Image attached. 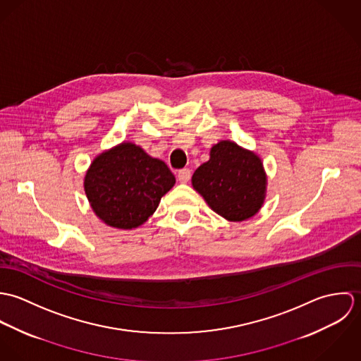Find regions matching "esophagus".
Wrapping results in <instances>:
<instances>
[{"label": "esophagus", "mask_w": 361, "mask_h": 361, "mask_svg": "<svg viewBox=\"0 0 361 361\" xmlns=\"http://www.w3.org/2000/svg\"><path fill=\"white\" fill-rule=\"evenodd\" d=\"M190 178H192V172L189 168H183V169L178 171V180L180 183H188L190 180Z\"/></svg>", "instance_id": "esophagus-1"}]
</instances>
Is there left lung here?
<instances>
[{"label":"left lung","instance_id":"1","mask_svg":"<svg viewBox=\"0 0 361 361\" xmlns=\"http://www.w3.org/2000/svg\"><path fill=\"white\" fill-rule=\"evenodd\" d=\"M193 188L207 204L229 221L253 216L264 203L267 178L257 155L222 140L192 176Z\"/></svg>","mask_w":361,"mask_h":361}]
</instances>
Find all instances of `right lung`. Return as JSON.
I'll return each instance as SVG.
<instances>
[{"label":"right lung","instance_id":"add662e5","mask_svg":"<svg viewBox=\"0 0 361 361\" xmlns=\"http://www.w3.org/2000/svg\"><path fill=\"white\" fill-rule=\"evenodd\" d=\"M173 185L166 164L132 143L99 155L85 178V192L96 215L119 229L146 222Z\"/></svg>","mask_w":361,"mask_h":361}]
</instances>
